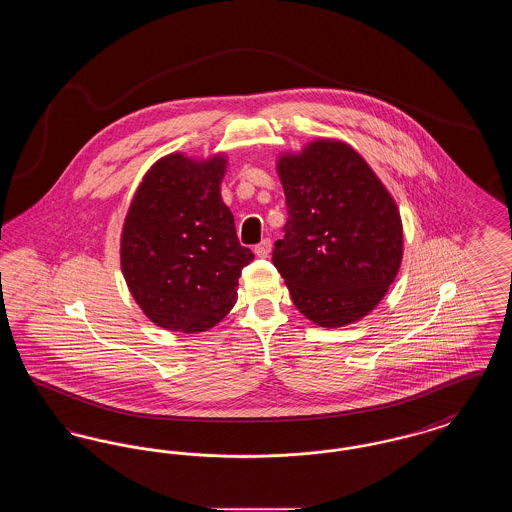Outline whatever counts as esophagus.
Returning <instances> with one entry per match:
<instances>
[{
  "instance_id": "esophagus-1",
  "label": "esophagus",
  "mask_w": 512,
  "mask_h": 512,
  "mask_svg": "<svg viewBox=\"0 0 512 512\" xmlns=\"http://www.w3.org/2000/svg\"><path fill=\"white\" fill-rule=\"evenodd\" d=\"M270 247H272V244H270V240L268 238H265L261 244L255 245L253 247V251H255V255L257 257H261V259H265V257H268V253H270Z\"/></svg>"
}]
</instances>
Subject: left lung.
Segmentation results:
<instances>
[{"label":"left lung","mask_w":512,"mask_h":512,"mask_svg":"<svg viewBox=\"0 0 512 512\" xmlns=\"http://www.w3.org/2000/svg\"><path fill=\"white\" fill-rule=\"evenodd\" d=\"M286 194L284 238L272 263L295 307L324 328L368 315L403 259L395 201L347 144L320 140L278 161Z\"/></svg>","instance_id":"left-lung-1"}]
</instances>
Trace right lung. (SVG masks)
<instances>
[{
    "instance_id": "right-lung-1",
    "label": "right lung",
    "mask_w": 512,
    "mask_h": 512,
    "mask_svg": "<svg viewBox=\"0 0 512 512\" xmlns=\"http://www.w3.org/2000/svg\"><path fill=\"white\" fill-rule=\"evenodd\" d=\"M226 161L195 163L174 153L157 161L124 220L121 265L142 311L157 326L205 332L236 303L242 270L253 261L222 203Z\"/></svg>"
}]
</instances>
